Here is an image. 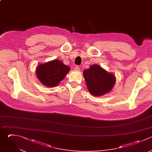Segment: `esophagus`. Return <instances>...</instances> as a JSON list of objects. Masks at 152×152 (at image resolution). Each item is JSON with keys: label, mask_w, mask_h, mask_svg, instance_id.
<instances>
[{"label": "esophagus", "mask_w": 152, "mask_h": 152, "mask_svg": "<svg viewBox=\"0 0 152 152\" xmlns=\"http://www.w3.org/2000/svg\"><path fill=\"white\" fill-rule=\"evenodd\" d=\"M74 70L75 71H80V67L78 66H76L74 67Z\"/></svg>", "instance_id": "34e87169"}]
</instances>
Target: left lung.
<instances>
[{"mask_svg": "<svg viewBox=\"0 0 152 152\" xmlns=\"http://www.w3.org/2000/svg\"><path fill=\"white\" fill-rule=\"evenodd\" d=\"M89 92L99 96L110 91L115 83V76L97 65H91L83 72Z\"/></svg>", "mask_w": 152, "mask_h": 152, "instance_id": "8db88e82", "label": "left lung"}]
</instances>
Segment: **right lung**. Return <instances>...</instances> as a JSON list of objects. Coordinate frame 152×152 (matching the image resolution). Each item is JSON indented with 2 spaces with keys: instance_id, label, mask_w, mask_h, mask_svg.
I'll list each match as a JSON object with an SVG mask.
<instances>
[{
  "instance_id": "right-lung-1",
  "label": "right lung",
  "mask_w": 152,
  "mask_h": 152,
  "mask_svg": "<svg viewBox=\"0 0 152 152\" xmlns=\"http://www.w3.org/2000/svg\"><path fill=\"white\" fill-rule=\"evenodd\" d=\"M70 70L62 61L54 60L37 67L36 75L40 81L49 87H56Z\"/></svg>"
}]
</instances>
